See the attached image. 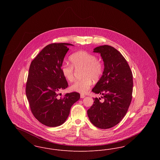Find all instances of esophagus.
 <instances>
[{
  "label": "esophagus",
  "mask_w": 160,
  "mask_h": 160,
  "mask_svg": "<svg viewBox=\"0 0 160 160\" xmlns=\"http://www.w3.org/2000/svg\"><path fill=\"white\" fill-rule=\"evenodd\" d=\"M84 97H85V95H84L83 93H81L80 94V98H83Z\"/></svg>",
  "instance_id": "esophagus-1"
}]
</instances>
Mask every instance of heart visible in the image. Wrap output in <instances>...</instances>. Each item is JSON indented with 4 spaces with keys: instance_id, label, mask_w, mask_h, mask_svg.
Segmentation results:
<instances>
[{
    "instance_id": "heart-1",
    "label": "heart",
    "mask_w": 160,
    "mask_h": 160,
    "mask_svg": "<svg viewBox=\"0 0 160 160\" xmlns=\"http://www.w3.org/2000/svg\"><path fill=\"white\" fill-rule=\"evenodd\" d=\"M71 65L63 64L61 71L62 76L69 82L74 80V69L83 68L82 79L76 81L71 86L73 91L79 93H86L92 84V80H99L104 71L101 61L97 56L86 51L80 50L71 54L69 57Z\"/></svg>"
}]
</instances>
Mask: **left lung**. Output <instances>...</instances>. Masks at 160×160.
<instances>
[{"instance_id":"left-lung-1","label":"left lung","mask_w":160,"mask_h":160,"mask_svg":"<svg viewBox=\"0 0 160 160\" xmlns=\"http://www.w3.org/2000/svg\"><path fill=\"white\" fill-rule=\"evenodd\" d=\"M93 50L101 54L104 69L92 91L103 99L93 98L87 112L93 125L108 129L119 123L128 111L132 97V74L126 59L114 47L104 45Z\"/></svg>"}]
</instances>
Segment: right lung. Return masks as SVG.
<instances>
[{"mask_svg": "<svg viewBox=\"0 0 160 160\" xmlns=\"http://www.w3.org/2000/svg\"><path fill=\"white\" fill-rule=\"evenodd\" d=\"M68 46L72 44L53 43L46 46L32 61L29 69L26 94L31 112L39 122L50 127L65 122L71 107L80 98L76 92L62 97L58 94L68 86L61 71Z\"/></svg>", "mask_w": 160, "mask_h": 160, "instance_id": "obj_1", "label": "right lung"}]
</instances>
